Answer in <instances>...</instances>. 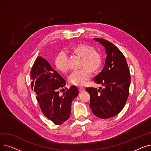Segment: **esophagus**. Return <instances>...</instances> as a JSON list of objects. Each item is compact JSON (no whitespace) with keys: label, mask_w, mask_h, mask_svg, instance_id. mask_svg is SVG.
Segmentation results:
<instances>
[{"label":"esophagus","mask_w":151,"mask_h":151,"mask_svg":"<svg viewBox=\"0 0 151 151\" xmlns=\"http://www.w3.org/2000/svg\"><path fill=\"white\" fill-rule=\"evenodd\" d=\"M78 89H79V91L80 92V93H83V92L85 91V88H82V87H80L78 88Z\"/></svg>","instance_id":"obj_1"}]
</instances>
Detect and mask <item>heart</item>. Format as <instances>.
Listing matches in <instances>:
<instances>
[{"instance_id": "1", "label": "heart", "mask_w": 151, "mask_h": 151, "mask_svg": "<svg viewBox=\"0 0 151 151\" xmlns=\"http://www.w3.org/2000/svg\"><path fill=\"white\" fill-rule=\"evenodd\" d=\"M71 51L83 58L81 70L74 71L68 77L70 84L78 86L84 85L92 76V72L97 73L101 67L102 57L101 53L95 50L93 47L86 44H80L71 48ZM56 68L63 73H66L69 69L68 58L66 52L61 51L55 59Z\"/></svg>"}]
</instances>
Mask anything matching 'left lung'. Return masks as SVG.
I'll list each match as a JSON object with an SVG mask.
<instances>
[{"label":"left lung","instance_id":"1","mask_svg":"<svg viewBox=\"0 0 151 151\" xmlns=\"http://www.w3.org/2000/svg\"><path fill=\"white\" fill-rule=\"evenodd\" d=\"M106 49L107 57L103 70L94 79L104 88H87L93 113L102 119L119 114L126 104L131 81L129 70L122 52L112 43L102 38H94Z\"/></svg>","mask_w":151,"mask_h":151}]
</instances>
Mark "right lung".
<instances>
[{
    "label": "right lung",
    "mask_w": 151,
    "mask_h": 151,
    "mask_svg": "<svg viewBox=\"0 0 151 151\" xmlns=\"http://www.w3.org/2000/svg\"><path fill=\"white\" fill-rule=\"evenodd\" d=\"M30 75L31 88L42 114L55 124L67 121L71 114V102L79 94L77 88L72 86L60 96L59 89L66 82L42 57L36 59Z\"/></svg>",
    "instance_id": "right-lung-1"
}]
</instances>
